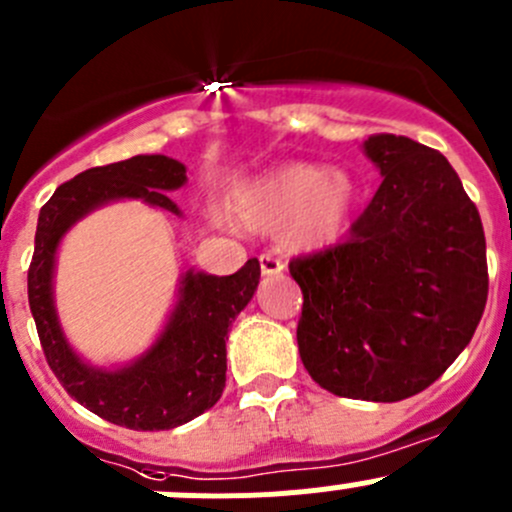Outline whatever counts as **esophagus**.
<instances>
[{
  "mask_svg": "<svg viewBox=\"0 0 512 512\" xmlns=\"http://www.w3.org/2000/svg\"><path fill=\"white\" fill-rule=\"evenodd\" d=\"M258 261H261V273H263V276H276V273L283 271V263L278 261L276 256L263 254L261 258H258Z\"/></svg>",
  "mask_w": 512,
  "mask_h": 512,
  "instance_id": "obj_1",
  "label": "esophagus"
}]
</instances>
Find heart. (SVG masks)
Here are the masks:
<instances>
[{"mask_svg": "<svg viewBox=\"0 0 512 512\" xmlns=\"http://www.w3.org/2000/svg\"><path fill=\"white\" fill-rule=\"evenodd\" d=\"M358 191L346 171L318 164H286L236 194L234 216L254 231H278L293 251H318L351 221Z\"/></svg>", "mask_w": 512, "mask_h": 512, "instance_id": "b5f03b06", "label": "heart"}]
</instances>
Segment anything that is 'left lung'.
I'll use <instances>...</instances> for the list:
<instances>
[{
	"label": "left lung",
	"mask_w": 512,
	"mask_h": 512,
	"mask_svg": "<svg viewBox=\"0 0 512 512\" xmlns=\"http://www.w3.org/2000/svg\"><path fill=\"white\" fill-rule=\"evenodd\" d=\"M383 181L343 244L288 263L301 286L298 353L333 396L396 403L460 356L488 301L480 214L440 151L363 144Z\"/></svg>",
	"instance_id": "1"
}]
</instances>
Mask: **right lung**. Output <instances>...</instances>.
Returning <instances> with one entry per match:
<instances>
[{
	"instance_id": "1",
	"label": "right lung",
	"mask_w": 512,
	"mask_h": 512,
	"mask_svg": "<svg viewBox=\"0 0 512 512\" xmlns=\"http://www.w3.org/2000/svg\"><path fill=\"white\" fill-rule=\"evenodd\" d=\"M186 184V166L164 154L131 156L86 169L59 186L42 206L29 263V308L49 368L64 391L104 421L131 430H169L194 421L221 398L226 386V338L261 276L249 258L231 276L189 268L179 281V301L154 346L121 368H96L69 346L54 306V263L64 234L99 206L141 199L181 216L166 191Z\"/></svg>"
}]
</instances>
